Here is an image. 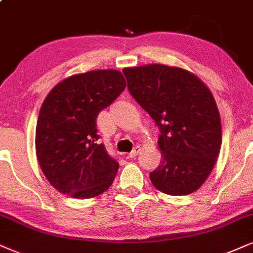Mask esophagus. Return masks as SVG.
Segmentation results:
<instances>
[{"instance_id":"esophagus-1","label":"esophagus","mask_w":253,"mask_h":253,"mask_svg":"<svg viewBox=\"0 0 253 253\" xmlns=\"http://www.w3.org/2000/svg\"><path fill=\"white\" fill-rule=\"evenodd\" d=\"M139 151H141V146H138V145H137L136 148L133 149V150H132L131 152H130L129 155H127V157H129V158H135L136 156L139 154Z\"/></svg>"}]
</instances>
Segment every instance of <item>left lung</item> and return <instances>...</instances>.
<instances>
[{
  "label": "left lung",
  "instance_id": "8db88e82",
  "mask_svg": "<svg viewBox=\"0 0 253 253\" xmlns=\"http://www.w3.org/2000/svg\"><path fill=\"white\" fill-rule=\"evenodd\" d=\"M131 96L160 127L162 160L150 172L161 192L185 196L210 176L222 145V124L210 89L190 71L164 64L124 68Z\"/></svg>",
  "mask_w": 253,
  "mask_h": 253
}]
</instances>
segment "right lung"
<instances>
[{"instance_id":"add662e5","label":"right lung","mask_w":253,"mask_h":253,"mask_svg":"<svg viewBox=\"0 0 253 253\" xmlns=\"http://www.w3.org/2000/svg\"><path fill=\"white\" fill-rule=\"evenodd\" d=\"M121 71L92 70L67 77L48 93L36 126L37 161L63 195L93 198L110 188L120 164L98 144V114L121 95Z\"/></svg>"}]
</instances>
